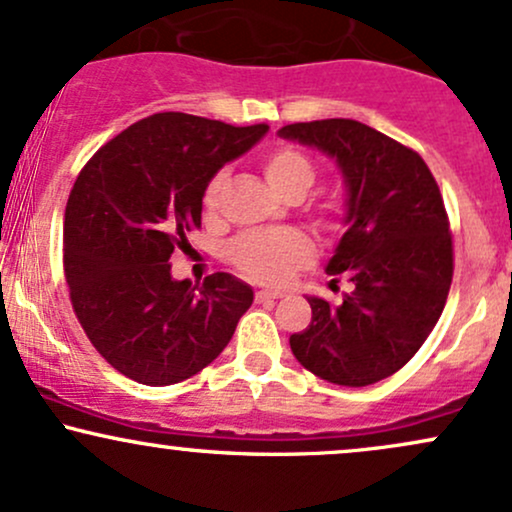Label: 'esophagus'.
<instances>
[{
  "label": "esophagus",
  "instance_id": "esophagus-1",
  "mask_svg": "<svg viewBox=\"0 0 512 512\" xmlns=\"http://www.w3.org/2000/svg\"><path fill=\"white\" fill-rule=\"evenodd\" d=\"M276 298H281L279 291H257L255 293L257 303H269V301H276Z\"/></svg>",
  "mask_w": 512,
  "mask_h": 512
}]
</instances>
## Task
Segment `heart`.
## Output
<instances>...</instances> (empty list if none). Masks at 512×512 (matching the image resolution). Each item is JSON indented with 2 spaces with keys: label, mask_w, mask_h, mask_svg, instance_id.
<instances>
[{
  "label": "heart",
  "mask_w": 512,
  "mask_h": 512,
  "mask_svg": "<svg viewBox=\"0 0 512 512\" xmlns=\"http://www.w3.org/2000/svg\"><path fill=\"white\" fill-rule=\"evenodd\" d=\"M262 173L269 187L281 197L303 195L313 185L315 168L310 158L291 146H279L262 158ZM226 185V173H216L204 190L202 204L207 214L219 207V197ZM313 240L296 228L281 231L243 233L228 245V260L240 274L257 284H284L289 276L313 260Z\"/></svg>",
  "instance_id": "obj_1"
}]
</instances>
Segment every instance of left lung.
I'll use <instances>...</instances> for the list:
<instances>
[{
	"label": "left lung",
	"instance_id": "left-lung-1",
	"mask_svg": "<svg viewBox=\"0 0 512 512\" xmlns=\"http://www.w3.org/2000/svg\"><path fill=\"white\" fill-rule=\"evenodd\" d=\"M279 137L322 151L346 187V233L327 262L354 291L291 334L293 356L327 383L366 387L397 373L436 327L452 281V238L436 178L416 151L356 120L296 122Z\"/></svg>",
	"mask_w": 512,
	"mask_h": 512
}]
</instances>
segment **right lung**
Returning a JSON list of instances; mask_svg holds the SVG:
<instances>
[{
  "label": "right lung",
  "instance_id": "obj_1",
  "mask_svg": "<svg viewBox=\"0 0 512 512\" xmlns=\"http://www.w3.org/2000/svg\"><path fill=\"white\" fill-rule=\"evenodd\" d=\"M185 113L134 122L93 154L64 211V276L96 351L142 385L192 378L231 342L252 289L216 272L173 279L170 255L202 223L209 180L267 134Z\"/></svg>",
  "mask_w": 512,
  "mask_h": 512
}]
</instances>
